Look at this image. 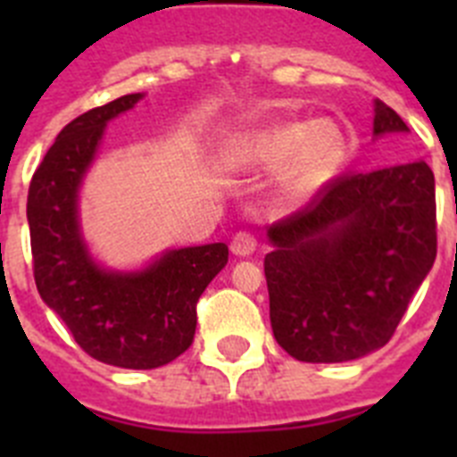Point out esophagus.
I'll return each mask as SVG.
<instances>
[{
    "instance_id": "esophagus-1",
    "label": "esophagus",
    "mask_w": 457,
    "mask_h": 457,
    "mask_svg": "<svg viewBox=\"0 0 457 457\" xmlns=\"http://www.w3.org/2000/svg\"><path fill=\"white\" fill-rule=\"evenodd\" d=\"M231 252L236 256H252L256 252V237L247 231L236 233V237L231 240Z\"/></svg>"
}]
</instances>
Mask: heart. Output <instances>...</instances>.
<instances>
[{"label": "heart", "mask_w": 457, "mask_h": 457, "mask_svg": "<svg viewBox=\"0 0 457 457\" xmlns=\"http://www.w3.org/2000/svg\"><path fill=\"white\" fill-rule=\"evenodd\" d=\"M348 157V137L337 120H278L233 141L236 169L272 171L288 162L278 192L288 204H306L337 179Z\"/></svg>", "instance_id": "1"}]
</instances>
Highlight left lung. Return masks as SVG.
<instances>
[{
  "label": "left lung",
  "instance_id": "1",
  "mask_svg": "<svg viewBox=\"0 0 457 457\" xmlns=\"http://www.w3.org/2000/svg\"><path fill=\"white\" fill-rule=\"evenodd\" d=\"M410 132L375 100L373 137ZM435 176L423 160L343 173L268 228L270 322L277 343L309 364L382 348L437 256Z\"/></svg>",
  "mask_w": 457,
  "mask_h": 457
}]
</instances>
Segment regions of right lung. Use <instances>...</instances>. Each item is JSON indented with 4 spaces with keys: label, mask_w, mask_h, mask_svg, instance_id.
<instances>
[{
    "label": "right lung",
    "mask_w": 457,
    "mask_h": 457,
    "mask_svg": "<svg viewBox=\"0 0 457 457\" xmlns=\"http://www.w3.org/2000/svg\"><path fill=\"white\" fill-rule=\"evenodd\" d=\"M141 98L144 93L120 96L59 132L31 179L27 220L36 288L79 348L103 364L148 370L192 345L196 302L228 263V247L212 242L169 249L135 272L103 268L88 252L79 187L109 120Z\"/></svg>",
    "instance_id": "1"
}]
</instances>
